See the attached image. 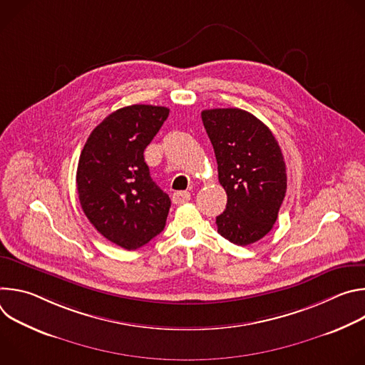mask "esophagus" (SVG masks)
<instances>
[{
	"label": "esophagus",
	"mask_w": 365,
	"mask_h": 365,
	"mask_svg": "<svg viewBox=\"0 0 365 365\" xmlns=\"http://www.w3.org/2000/svg\"><path fill=\"white\" fill-rule=\"evenodd\" d=\"M172 200H173V203H176V205L186 203V202H189V200H190V193H189V192H186V190H178V192H175V193H173Z\"/></svg>",
	"instance_id": "34e87169"
}]
</instances>
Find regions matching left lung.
I'll list each match as a JSON object with an SVG mask.
<instances>
[{
	"instance_id": "obj_1",
	"label": "left lung",
	"mask_w": 365,
	"mask_h": 365,
	"mask_svg": "<svg viewBox=\"0 0 365 365\" xmlns=\"http://www.w3.org/2000/svg\"><path fill=\"white\" fill-rule=\"evenodd\" d=\"M200 115L228 197L217 217L218 232L237 245L252 244L272 231L286 195L280 145L264 123L244 110L215 108Z\"/></svg>"
}]
</instances>
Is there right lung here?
<instances>
[{
    "mask_svg": "<svg viewBox=\"0 0 365 365\" xmlns=\"http://www.w3.org/2000/svg\"><path fill=\"white\" fill-rule=\"evenodd\" d=\"M169 117V108L130 106L110 114L88 137L76 186L82 210L108 241L135 250L160 234L170 197L150 176L144 150Z\"/></svg>",
    "mask_w": 365,
    "mask_h": 365,
    "instance_id": "add662e5",
    "label": "right lung"
}]
</instances>
